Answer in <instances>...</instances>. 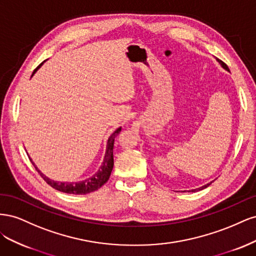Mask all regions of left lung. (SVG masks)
I'll return each mask as SVG.
<instances>
[{"instance_id":"obj_1","label":"left lung","mask_w":256,"mask_h":256,"mask_svg":"<svg viewBox=\"0 0 256 256\" xmlns=\"http://www.w3.org/2000/svg\"><path fill=\"white\" fill-rule=\"evenodd\" d=\"M216 60H218L219 62V64L224 68V69H226V70H228V72H230V69H228V65L226 64V63H223V62L222 60H218V58H216ZM212 182H208V184H204V186H202V187H200V188H196V189H193V190H191L192 192H196V191H200V190H203V189H205V188H207L208 187V186L209 184H210Z\"/></svg>"}]
</instances>
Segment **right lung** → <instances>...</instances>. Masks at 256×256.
Listing matches in <instances>:
<instances>
[{"label": "right lung", "instance_id": "add662e5", "mask_svg": "<svg viewBox=\"0 0 256 256\" xmlns=\"http://www.w3.org/2000/svg\"><path fill=\"white\" fill-rule=\"evenodd\" d=\"M44 63H42L40 66H38L35 70L33 72L32 76L37 72V69L40 68ZM122 130V127L116 129L114 132L110 136L109 140H108L106 143V154H104V162L102 166L99 168V170L97 171V173H95L92 177L86 178L82 182H54L50 178H48L46 175H44L38 168L35 166L34 162L32 161V159L30 158V162H32L34 168H36V171L40 174V176L44 178V182H47L48 184H50L52 188L56 189L60 192L64 193H69V194H88V193L94 192L96 190H98L102 186H104L109 177L111 175V172L113 170V166H114V159H113V147H114V138H116Z\"/></svg>", "mask_w": 256, "mask_h": 256}]
</instances>
